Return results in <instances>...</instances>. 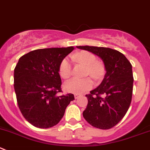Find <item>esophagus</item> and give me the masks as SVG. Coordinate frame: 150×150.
Wrapping results in <instances>:
<instances>
[{
	"mask_svg": "<svg viewBox=\"0 0 150 150\" xmlns=\"http://www.w3.org/2000/svg\"><path fill=\"white\" fill-rule=\"evenodd\" d=\"M81 96H82V95H81V94H75V98L78 99V98H79L80 97H81Z\"/></svg>",
	"mask_w": 150,
	"mask_h": 150,
	"instance_id": "1",
	"label": "esophagus"
}]
</instances>
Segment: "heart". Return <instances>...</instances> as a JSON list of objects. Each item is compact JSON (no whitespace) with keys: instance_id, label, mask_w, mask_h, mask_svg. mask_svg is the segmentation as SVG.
<instances>
[{"instance_id":"obj_1","label":"heart","mask_w":150,"mask_h":150,"mask_svg":"<svg viewBox=\"0 0 150 150\" xmlns=\"http://www.w3.org/2000/svg\"><path fill=\"white\" fill-rule=\"evenodd\" d=\"M73 61L82 62L88 67L87 73L94 78H100L103 73V69L101 65L96 63V57L89 52L82 51L77 54H72ZM59 74L61 78L67 79L72 75V64L68 58H64L61 61L59 66ZM66 91L72 93L80 94L89 90L93 86V81L90 78H72L64 83Z\"/></svg>"}]
</instances>
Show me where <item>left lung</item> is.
I'll return each instance as SVG.
<instances>
[{"label":"left lung","mask_w":150,"mask_h":150,"mask_svg":"<svg viewBox=\"0 0 150 150\" xmlns=\"http://www.w3.org/2000/svg\"><path fill=\"white\" fill-rule=\"evenodd\" d=\"M99 56L107 73L103 81L86 95L88 104L83 116L92 127L109 129L122 119L131 103L133 89L132 64L120 52L107 47L79 46Z\"/></svg>","instance_id":"8db88e82"}]
</instances>
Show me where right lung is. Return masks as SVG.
I'll return each mask as SVG.
<instances>
[{"label":"right lung","mask_w":150,"mask_h":150,"mask_svg":"<svg viewBox=\"0 0 150 150\" xmlns=\"http://www.w3.org/2000/svg\"><path fill=\"white\" fill-rule=\"evenodd\" d=\"M73 47L40 49L21 56L14 70L17 102L25 119L34 127L47 129L58 124L66 108L75 100L61 92L59 66Z\"/></svg>","instance_id":"1"}]
</instances>
